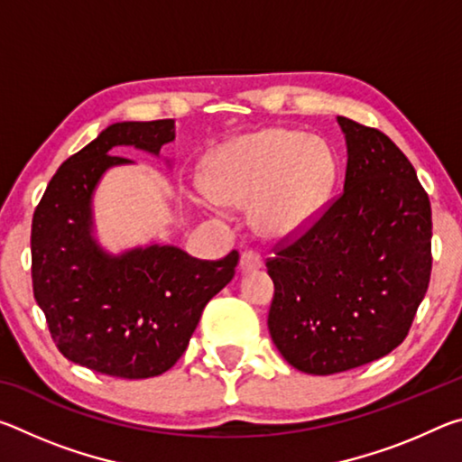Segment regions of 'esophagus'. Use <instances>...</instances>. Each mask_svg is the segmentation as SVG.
<instances>
[{"instance_id": "1", "label": "esophagus", "mask_w": 462, "mask_h": 462, "mask_svg": "<svg viewBox=\"0 0 462 462\" xmlns=\"http://www.w3.org/2000/svg\"><path fill=\"white\" fill-rule=\"evenodd\" d=\"M263 267V256L256 250H245L240 256V269L242 271H256Z\"/></svg>"}]
</instances>
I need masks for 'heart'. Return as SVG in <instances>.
<instances>
[{"label": "heart", "instance_id": "heart-1", "mask_svg": "<svg viewBox=\"0 0 462 462\" xmlns=\"http://www.w3.org/2000/svg\"><path fill=\"white\" fill-rule=\"evenodd\" d=\"M334 179V156L316 136L269 128L224 144L209 156L203 185L216 201H254V224L271 236L301 230L318 214Z\"/></svg>", "mask_w": 462, "mask_h": 462}]
</instances>
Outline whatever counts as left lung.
I'll return each instance as SVG.
<instances>
[{
  "mask_svg": "<svg viewBox=\"0 0 462 462\" xmlns=\"http://www.w3.org/2000/svg\"><path fill=\"white\" fill-rule=\"evenodd\" d=\"M338 124L344 189L267 259L271 338L310 374L356 369L400 346L432 273V208L416 169L381 130Z\"/></svg>",
  "mask_w": 462,
  "mask_h": 462,
  "instance_id": "8db88e82",
  "label": "left lung"
}]
</instances>
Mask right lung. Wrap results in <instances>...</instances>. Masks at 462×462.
<instances>
[{
  "label": "right lung",
  "instance_id": "obj_1",
  "mask_svg": "<svg viewBox=\"0 0 462 462\" xmlns=\"http://www.w3.org/2000/svg\"><path fill=\"white\" fill-rule=\"evenodd\" d=\"M175 120L112 124L51 179L32 217V287L60 355L120 379H148L173 366L203 308L230 283L240 261L193 259L175 246L109 256L91 238V193L104 171L130 162L107 154L132 144L159 154Z\"/></svg>",
  "mask_w": 462,
  "mask_h": 462
}]
</instances>
